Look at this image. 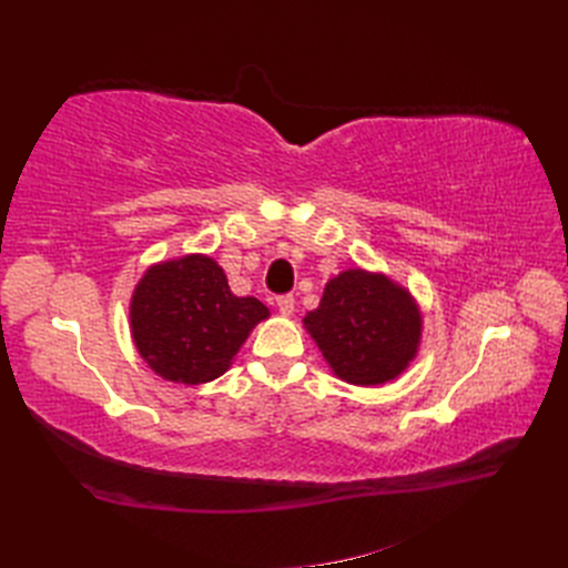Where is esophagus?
<instances>
[{
  "label": "esophagus",
  "mask_w": 568,
  "mask_h": 568,
  "mask_svg": "<svg viewBox=\"0 0 568 568\" xmlns=\"http://www.w3.org/2000/svg\"><path fill=\"white\" fill-rule=\"evenodd\" d=\"M277 307H280V313L282 315H294V307H296V298L291 296V294H284V296H277Z\"/></svg>",
  "instance_id": "1"
}]
</instances>
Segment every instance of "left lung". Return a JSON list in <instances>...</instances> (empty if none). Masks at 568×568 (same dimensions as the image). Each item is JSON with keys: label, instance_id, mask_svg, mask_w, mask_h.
<instances>
[{"label": "left lung", "instance_id": "left-lung-1", "mask_svg": "<svg viewBox=\"0 0 568 568\" xmlns=\"http://www.w3.org/2000/svg\"><path fill=\"white\" fill-rule=\"evenodd\" d=\"M303 324L338 379L355 386L393 382L422 338V315L409 291L357 267L329 280Z\"/></svg>", "mask_w": 568, "mask_h": 568}]
</instances>
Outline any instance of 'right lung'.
<instances>
[{"instance_id": "add662e5", "label": "right lung", "mask_w": 568, "mask_h": 568, "mask_svg": "<svg viewBox=\"0 0 568 568\" xmlns=\"http://www.w3.org/2000/svg\"><path fill=\"white\" fill-rule=\"evenodd\" d=\"M270 315L253 298L230 291L209 255H184L153 265L130 305L132 338L146 365L168 382L205 384L232 365L253 326Z\"/></svg>"}]
</instances>
